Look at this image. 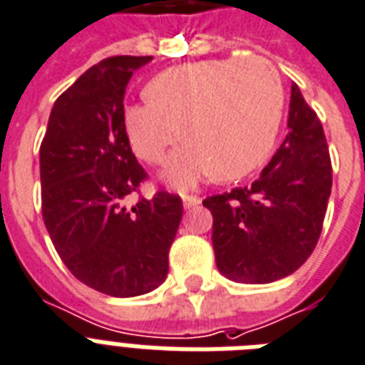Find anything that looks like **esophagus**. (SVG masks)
<instances>
[{
    "label": "esophagus",
    "instance_id": "34e87169",
    "mask_svg": "<svg viewBox=\"0 0 365 365\" xmlns=\"http://www.w3.org/2000/svg\"><path fill=\"white\" fill-rule=\"evenodd\" d=\"M201 203V200L200 197H196V196H185L182 197V207H185V209H192V207H197Z\"/></svg>",
    "mask_w": 365,
    "mask_h": 365
}]
</instances>
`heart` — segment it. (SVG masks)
I'll return each instance as SVG.
<instances>
[{"mask_svg": "<svg viewBox=\"0 0 365 365\" xmlns=\"http://www.w3.org/2000/svg\"><path fill=\"white\" fill-rule=\"evenodd\" d=\"M145 98L122 110L124 135L137 158L162 164L179 133L185 147L164 171L175 188L207 175L228 182L252 173L267 158L284 109L281 75L258 56L168 67L148 81Z\"/></svg>", "mask_w": 365, "mask_h": 365, "instance_id": "b5f03b06", "label": "heart"}]
</instances>
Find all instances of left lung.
Listing matches in <instances>:
<instances>
[{
	"mask_svg": "<svg viewBox=\"0 0 365 365\" xmlns=\"http://www.w3.org/2000/svg\"><path fill=\"white\" fill-rule=\"evenodd\" d=\"M330 192L324 130L292 84L288 135L260 177L250 186L203 200L212 215L218 271L245 284L292 275L317 247Z\"/></svg>",
	"mask_w": 365,
	"mask_h": 365,
	"instance_id": "1",
	"label": "left lung"
}]
</instances>
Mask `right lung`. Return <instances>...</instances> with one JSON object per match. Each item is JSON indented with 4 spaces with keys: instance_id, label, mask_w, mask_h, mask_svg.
<instances>
[{
    "instance_id": "obj_1",
    "label": "right lung",
    "mask_w": 365,
    "mask_h": 365,
    "mask_svg": "<svg viewBox=\"0 0 365 365\" xmlns=\"http://www.w3.org/2000/svg\"><path fill=\"white\" fill-rule=\"evenodd\" d=\"M153 56L105 58L56 100L41 143L43 220L67 269L113 298L153 292L165 281L182 203L158 192L126 207L145 171L122 128L133 71Z\"/></svg>"
}]
</instances>
